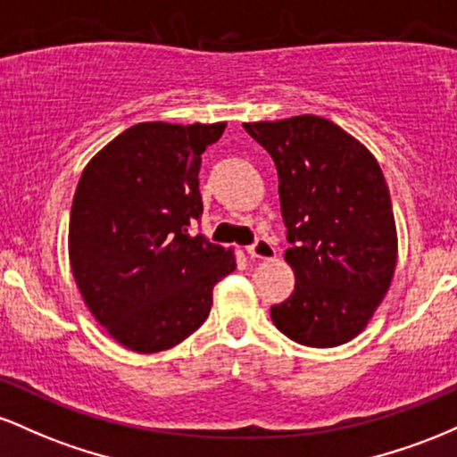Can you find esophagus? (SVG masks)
Segmentation results:
<instances>
[{"instance_id":"esophagus-1","label":"esophagus","mask_w":457,"mask_h":457,"mask_svg":"<svg viewBox=\"0 0 457 457\" xmlns=\"http://www.w3.org/2000/svg\"><path fill=\"white\" fill-rule=\"evenodd\" d=\"M246 253L255 260H275L277 258V249L272 246L269 238H258L253 245L246 249Z\"/></svg>"}]
</instances>
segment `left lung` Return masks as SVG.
I'll list each match as a JSON object with an SVG mask.
<instances>
[{"instance_id":"obj_1","label":"left lung","mask_w":457,"mask_h":457,"mask_svg":"<svg viewBox=\"0 0 457 457\" xmlns=\"http://www.w3.org/2000/svg\"><path fill=\"white\" fill-rule=\"evenodd\" d=\"M272 156L295 270V292L270 307L275 327L309 348H335L363 330L389 292L397 229L378 161L320 115L245 122Z\"/></svg>"}]
</instances>
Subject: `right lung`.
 <instances>
[{
  "label": "right lung",
  "instance_id": "right-lung-1",
  "mask_svg": "<svg viewBox=\"0 0 457 457\" xmlns=\"http://www.w3.org/2000/svg\"><path fill=\"white\" fill-rule=\"evenodd\" d=\"M228 124L139 122L83 170L68 258L83 303L124 348L152 354L202 327L234 249L191 236L202 217L199 167Z\"/></svg>",
  "mask_w": 457,
  "mask_h": 457
}]
</instances>
